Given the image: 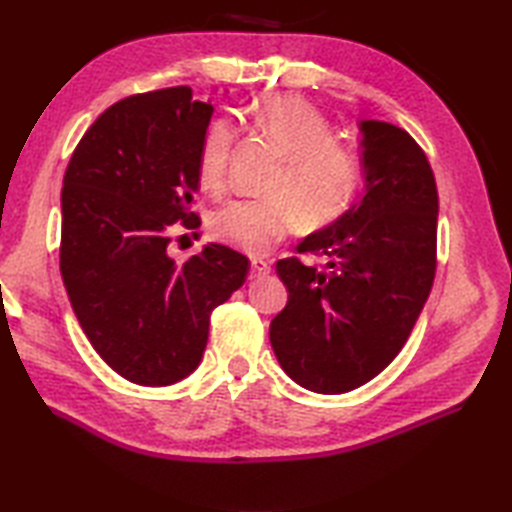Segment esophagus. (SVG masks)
I'll list each match as a JSON object with an SVG mask.
<instances>
[{
    "label": "esophagus",
    "mask_w": 512,
    "mask_h": 512,
    "mask_svg": "<svg viewBox=\"0 0 512 512\" xmlns=\"http://www.w3.org/2000/svg\"><path fill=\"white\" fill-rule=\"evenodd\" d=\"M270 273V264L262 257H253L250 259V279H257V277H264Z\"/></svg>",
    "instance_id": "obj_1"
}]
</instances>
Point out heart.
Here are the masks:
<instances>
[{"mask_svg":"<svg viewBox=\"0 0 512 512\" xmlns=\"http://www.w3.org/2000/svg\"><path fill=\"white\" fill-rule=\"evenodd\" d=\"M253 123L284 156L268 187L270 198L233 200L211 215L213 237L250 255H264L281 242L299 220L319 228L347 211L361 187L363 165L356 151L332 138V125L317 107L299 96H270L253 110ZM235 129L217 118L200 145L198 178L202 189L222 193Z\"/></svg>","mask_w":512,"mask_h":512,"instance_id":"heart-1","label":"heart"}]
</instances>
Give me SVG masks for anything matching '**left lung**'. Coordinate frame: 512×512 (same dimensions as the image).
I'll list each match as a JSON object with an SVG mask.
<instances>
[{
    "label": "left lung",
    "mask_w": 512,
    "mask_h": 512,
    "mask_svg": "<svg viewBox=\"0 0 512 512\" xmlns=\"http://www.w3.org/2000/svg\"><path fill=\"white\" fill-rule=\"evenodd\" d=\"M363 200L277 262L288 303L270 323L284 372L317 394H345L394 361L436 277L438 189L427 156L405 129L361 125Z\"/></svg>",
    "instance_id": "left-lung-1"
}]
</instances>
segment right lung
Here are the masks:
<instances>
[{"label": "right lung", "instance_id": "obj_1", "mask_svg": "<svg viewBox=\"0 0 512 512\" xmlns=\"http://www.w3.org/2000/svg\"><path fill=\"white\" fill-rule=\"evenodd\" d=\"M213 114L191 88L134 94L96 118L63 176L59 266L88 341L116 374L165 387L200 365L211 312L244 284L250 262L206 244L176 262Z\"/></svg>", "mask_w": 512, "mask_h": 512}]
</instances>
